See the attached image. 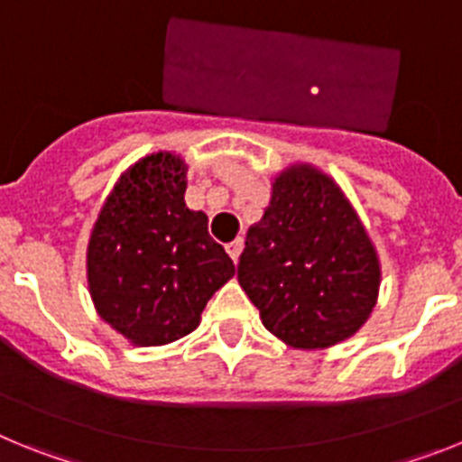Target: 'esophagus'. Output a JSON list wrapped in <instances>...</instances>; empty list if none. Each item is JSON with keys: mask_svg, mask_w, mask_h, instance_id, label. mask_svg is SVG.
<instances>
[{"mask_svg": "<svg viewBox=\"0 0 462 462\" xmlns=\"http://www.w3.org/2000/svg\"><path fill=\"white\" fill-rule=\"evenodd\" d=\"M226 252H228V256H231V259L238 261L240 252H243V238L234 240V243H228V245H226Z\"/></svg>", "mask_w": 462, "mask_h": 462, "instance_id": "esophagus-1", "label": "esophagus"}]
</instances>
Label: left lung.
Listing matches in <instances>:
<instances>
[{"instance_id": "obj_1", "label": "left lung", "mask_w": 462, "mask_h": 462, "mask_svg": "<svg viewBox=\"0 0 462 462\" xmlns=\"http://www.w3.org/2000/svg\"><path fill=\"white\" fill-rule=\"evenodd\" d=\"M379 280L377 250L333 178L310 164L282 171L238 263L263 326L298 349L336 345L365 324Z\"/></svg>"}]
</instances>
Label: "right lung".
Here are the masks:
<instances>
[{
    "label": "right lung",
    "instance_id": "right-lung-1",
    "mask_svg": "<svg viewBox=\"0 0 462 462\" xmlns=\"http://www.w3.org/2000/svg\"><path fill=\"white\" fill-rule=\"evenodd\" d=\"M187 166L173 152L138 159L94 222L88 284L101 319L138 346L180 340L236 266L185 203Z\"/></svg>",
    "mask_w": 462,
    "mask_h": 462
}]
</instances>
